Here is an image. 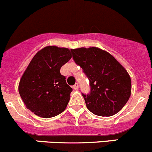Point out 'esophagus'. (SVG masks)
<instances>
[{
  "label": "esophagus",
  "mask_w": 152,
  "mask_h": 152,
  "mask_svg": "<svg viewBox=\"0 0 152 152\" xmlns=\"http://www.w3.org/2000/svg\"><path fill=\"white\" fill-rule=\"evenodd\" d=\"M72 88L75 89V90H77V89H78V84L77 83L75 84V85L72 86Z\"/></svg>",
  "instance_id": "1"
}]
</instances>
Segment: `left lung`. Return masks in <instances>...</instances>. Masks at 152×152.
Masks as SVG:
<instances>
[{"mask_svg":"<svg viewBox=\"0 0 152 152\" xmlns=\"http://www.w3.org/2000/svg\"><path fill=\"white\" fill-rule=\"evenodd\" d=\"M71 52L89 80L90 92L82 94L87 108L101 116H111L121 110L131 95V79L126 70L99 48H80Z\"/></svg>","mask_w":152,"mask_h":152,"instance_id":"obj_1","label":"left lung"}]
</instances>
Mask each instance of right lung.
<instances>
[{"label": "right lung", "mask_w": 152, "mask_h": 152, "mask_svg": "<svg viewBox=\"0 0 152 152\" xmlns=\"http://www.w3.org/2000/svg\"><path fill=\"white\" fill-rule=\"evenodd\" d=\"M71 58L67 48L46 47L34 56L22 76L19 93L27 108L38 116L54 117L66 107L72 88L60 69Z\"/></svg>", "instance_id": "obj_1"}]
</instances>
